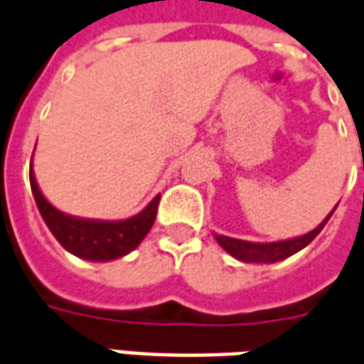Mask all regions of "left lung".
<instances>
[{
    "mask_svg": "<svg viewBox=\"0 0 364 364\" xmlns=\"http://www.w3.org/2000/svg\"><path fill=\"white\" fill-rule=\"evenodd\" d=\"M337 208V206H335ZM335 208L331 210V214L321 222L315 230L309 234L297 235V237H289V240H282V242H267V244H259V242H245V240H235V237H228V235L215 234V242L224 247L228 254L240 259L244 263H275L291 257L303 250L305 245H309L317 237L325 224L329 222V218L335 212Z\"/></svg>",
    "mask_w": 364,
    "mask_h": 364,
    "instance_id": "obj_1",
    "label": "left lung"
}]
</instances>
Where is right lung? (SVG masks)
<instances>
[{"label":"right lung","mask_w":364,"mask_h":364,"mask_svg":"<svg viewBox=\"0 0 364 364\" xmlns=\"http://www.w3.org/2000/svg\"><path fill=\"white\" fill-rule=\"evenodd\" d=\"M29 182L35 204L57 242L69 252L87 262H112L136 250L146 237L156 220L160 194L152 198L149 206L127 220H91L77 218L57 210L41 194L35 180V172L29 168Z\"/></svg>","instance_id":"right-lung-1"}]
</instances>
